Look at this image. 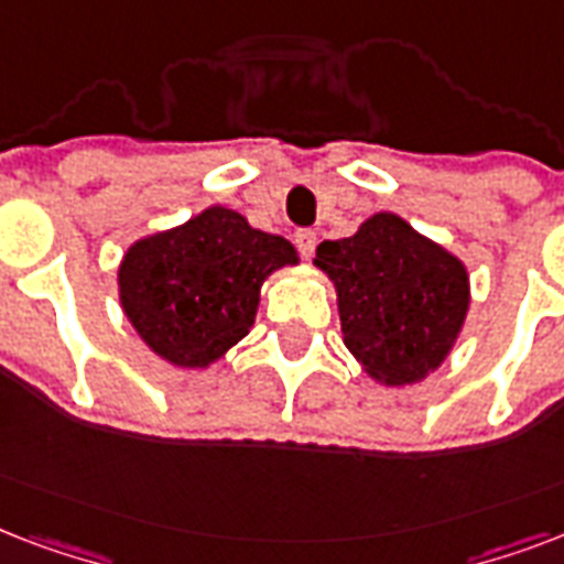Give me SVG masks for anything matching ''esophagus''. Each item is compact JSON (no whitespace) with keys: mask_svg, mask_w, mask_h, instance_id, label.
Instances as JSON below:
<instances>
[{"mask_svg":"<svg viewBox=\"0 0 564 564\" xmlns=\"http://www.w3.org/2000/svg\"><path fill=\"white\" fill-rule=\"evenodd\" d=\"M294 243H296V250H300V256H303V259H312L314 247H317V235H314L312 229H300V232L294 235Z\"/></svg>","mask_w":564,"mask_h":564,"instance_id":"34e87169","label":"esophagus"}]
</instances>
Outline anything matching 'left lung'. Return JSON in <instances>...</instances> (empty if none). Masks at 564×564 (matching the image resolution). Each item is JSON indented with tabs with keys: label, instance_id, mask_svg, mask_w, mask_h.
<instances>
[{
	"label": "left lung",
	"instance_id": "1",
	"mask_svg": "<svg viewBox=\"0 0 564 564\" xmlns=\"http://www.w3.org/2000/svg\"><path fill=\"white\" fill-rule=\"evenodd\" d=\"M314 264L338 288L344 344L386 386L417 382L449 352L468 312V273L397 214L323 241Z\"/></svg>",
	"mask_w": 564,
	"mask_h": 564
}]
</instances>
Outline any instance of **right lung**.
I'll return each instance as SVG.
<instances>
[{"label": "right lung", "mask_w": 564, "mask_h": 564, "mask_svg": "<svg viewBox=\"0 0 564 564\" xmlns=\"http://www.w3.org/2000/svg\"><path fill=\"white\" fill-rule=\"evenodd\" d=\"M294 247L214 205L126 252L120 300L143 341L178 368H205L250 332L261 282Z\"/></svg>", "instance_id": "add662e5"}]
</instances>
